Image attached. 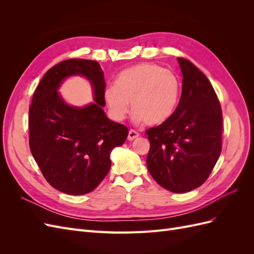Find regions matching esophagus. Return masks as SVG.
Segmentation results:
<instances>
[{
  "label": "esophagus",
  "instance_id": "esophagus-1",
  "mask_svg": "<svg viewBox=\"0 0 254 254\" xmlns=\"http://www.w3.org/2000/svg\"><path fill=\"white\" fill-rule=\"evenodd\" d=\"M140 134L137 133L135 130H129V132H128V140L129 141H133L134 139H136L137 136H139Z\"/></svg>",
  "mask_w": 254,
  "mask_h": 254
}]
</instances>
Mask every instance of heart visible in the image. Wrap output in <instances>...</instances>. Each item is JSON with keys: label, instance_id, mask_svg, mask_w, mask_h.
<instances>
[{"label": "heart", "instance_id": "obj_1", "mask_svg": "<svg viewBox=\"0 0 254 254\" xmlns=\"http://www.w3.org/2000/svg\"><path fill=\"white\" fill-rule=\"evenodd\" d=\"M181 81L174 72L152 64H142L122 71L114 87L104 91V101L115 122L125 120L129 103L135 122L159 126L170 120L178 108Z\"/></svg>", "mask_w": 254, "mask_h": 254}]
</instances>
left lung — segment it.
Instances as JSON below:
<instances>
[{
    "instance_id": "1",
    "label": "left lung",
    "mask_w": 254,
    "mask_h": 254,
    "mask_svg": "<svg viewBox=\"0 0 254 254\" xmlns=\"http://www.w3.org/2000/svg\"><path fill=\"white\" fill-rule=\"evenodd\" d=\"M182 93L167 122L148 129L147 168L161 187L188 193L200 187L221 152L222 113L211 82L190 61L178 58Z\"/></svg>"
}]
</instances>
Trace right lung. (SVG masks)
Wrapping results in <instances>:
<instances>
[{"mask_svg":"<svg viewBox=\"0 0 254 254\" xmlns=\"http://www.w3.org/2000/svg\"><path fill=\"white\" fill-rule=\"evenodd\" d=\"M79 74L94 89L95 103L66 104L58 90L67 77ZM106 82L97 61L68 59L51 67L29 107V147L44 178L68 195L93 190L111 167L110 153L124 144L126 126L107 118L103 109Z\"/></svg>","mask_w":254,"mask_h":254,"instance_id":"add662e5","label":"right lung"}]
</instances>
